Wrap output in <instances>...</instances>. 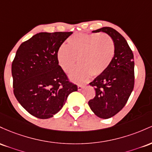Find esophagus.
<instances>
[{
	"label": "esophagus",
	"mask_w": 152,
	"mask_h": 152,
	"mask_svg": "<svg viewBox=\"0 0 152 152\" xmlns=\"http://www.w3.org/2000/svg\"><path fill=\"white\" fill-rule=\"evenodd\" d=\"M84 88V86L83 85H77V88H78V90H81L83 88Z\"/></svg>",
	"instance_id": "obj_1"
}]
</instances>
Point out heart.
<instances>
[{
  "instance_id": "1",
  "label": "heart",
  "mask_w": 152,
  "mask_h": 152,
  "mask_svg": "<svg viewBox=\"0 0 152 152\" xmlns=\"http://www.w3.org/2000/svg\"><path fill=\"white\" fill-rule=\"evenodd\" d=\"M115 53L113 40L106 34H75L58 49L57 59L63 71L77 83H84L91 76L98 77L108 69Z\"/></svg>"
}]
</instances>
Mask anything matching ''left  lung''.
<instances>
[{
    "instance_id": "left-lung-1",
    "label": "left lung",
    "mask_w": 152,
    "mask_h": 152,
    "mask_svg": "<svg viewBox=\"0 0 152 152\" xmlns=\"http://www.w3.org/2000/svg\"><path fill=\"white\" fill-rule=\"evenodd\" d=\"M103 31L113 40L115 53L106 71L90 83L95 95L88 102L97 116L107 119L113 117L125 106L134 87V54L124 37L113 28L103 27L93 31Z\"/></svg>"
}]
</instances>
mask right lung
Masks as SVG:
<instances>
[{
  "instance_id": "right-lung-1",
  "label": "right lung",
  "mask_w": 152,
  "mask_h": 152,
  "mask_svg": "<svg viewBox=\"0 0 152 152\" xmlns=\"http://www.w3.org/2000/svg\"><path fill=\"white\" fill-rule=\"evenodd\" d=\"M72 32H41L23 42L12 62L15 97L31 115L52 117L77 90L59 65L57 52Z\"/></svg>"
}]
</instances>
